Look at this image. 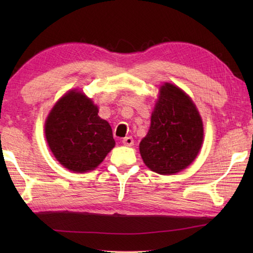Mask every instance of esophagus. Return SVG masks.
<instances>
[{
	"instance_id": "esophagus-1",
	"label": "esophagus",
	"mask_w": 253,
	"mask_h": 253,
	"mask_svg": "<svg viewBox=\"0 0 253 253\" xmlns=\"http://www.w3.org/2000/svg\"><path fill=\"white\" fill-rule=\"evenodd\" d=\"M122 142H123L124 146L130 147V146H132V144H133V139H132V137H126V138L123 139Z\"/></svg>"
}]
</instances>
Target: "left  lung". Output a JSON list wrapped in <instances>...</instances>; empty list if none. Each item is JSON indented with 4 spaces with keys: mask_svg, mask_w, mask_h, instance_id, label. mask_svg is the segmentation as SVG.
Returning <instances> with one entry per match:
<instances>
[{
    "mask_svg": "<svg viewBox=\"0 0 253 253\" xmlns=\"http://www.w3.org/2000/svg\"><path fill=\"white\" fill-rule=\"evenodd\" d=\"M202 141V121L191 99L174 84L162 85L139 146L144 164L161 175L178 173L196 159Z\"/></svg>",
    "mask_w": 253,
    "mask_h": 253,
    "instance_id": "obj_1",
    "label": "left lung"
}]
</instances>
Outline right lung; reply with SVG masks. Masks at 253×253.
<instances>
[{
	"mask_svg": "<svg viewBox=\"0 0 253 253\" xmlns=\"http://www.w3.org/2000/svg\"><path fill=\"white\" fill-rule=\"evenodd\" d=\"M82 92L69 91L45 122V138L56 160L78 173L94 169L114 148L112 128Z\"/></svg>",
	"mask_w": 253,
	"mask_h": 253,
	"instance_id": "obj_1",
	"label": "right lung"
}]
</instances>
